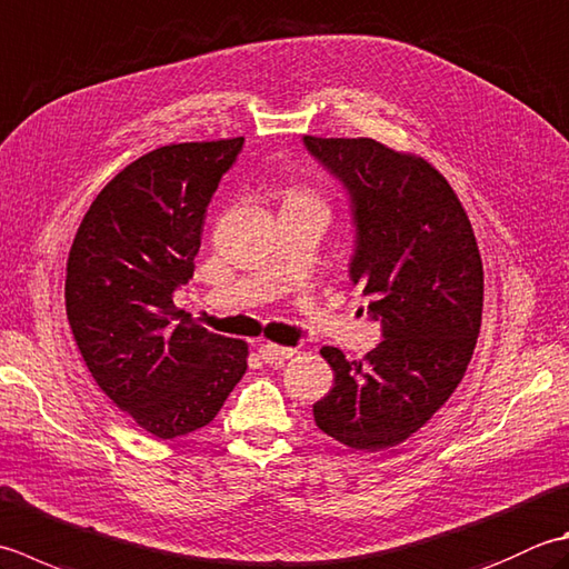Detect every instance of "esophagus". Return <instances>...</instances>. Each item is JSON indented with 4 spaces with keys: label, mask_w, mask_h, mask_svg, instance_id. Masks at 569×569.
I'll use <instances>...</instances> for the list:
<instances>
[{
    "label": "esophagus",
    "mask_w": 569,
    "mask_h": 569,
    "mask_svg": "<svg viewBox=\"0 0 569 569\" xmlns=\"http://www.w3.org/2000/svg\"><path fill=\"white\" fill-rule=\"evenodd\" d=\"M293 355H296L293 348H281V345H271V342H266V345H261V348H259V358L263 362H269V365L283 362L288 358H293Z\"/></svg>",
    "instance_id": "34e87169"
}]
</instances>
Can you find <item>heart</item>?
Listing matches in <instances>:
<instances>
[{
    "instance_id": "b5f03b06",
    "label": "heart",
    "mask_w": 569,
    "mask_h": 569,
    "mask_svg": "<svg viewBox=\"0 0 569 569\" xmlns=\"http://www.w3.org/2000/svg\"><path fill=\"white\" fill-rule=\"evenodd\" d=\"M286 202H310V204H320V199L310 192L308 187H291L288 189V194H286ZM322 207V204H320Z\"/></svg>"
}]
</instances>
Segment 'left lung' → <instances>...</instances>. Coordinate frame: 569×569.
I'll use <instances>...</instances> for the list:
<instances>
[{
    "instance_id": "obj_1",
    "label": "left lung",
    "mask_w": 569,
    "mask_h": 569,
    "mask_svg": "<svg viewBox=\"0 0 569 569\" xmlns=\"http://www.w3.org/2000/svg\"><path fill=\"white\" fill-rule=\"evenodd\" d=\"M303 142L352 199L350 281L372 298L385 338L362 360L320 350L336 385L313 417L345 447L382 451L425 427L463 380L481 330V253L459 197L425 158L372 138Z\"/></svg>"
}]
</instances>
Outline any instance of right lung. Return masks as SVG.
<instances>
[{
	"instance_id": "right-lung-1",
	"label": "right lung",
	"mask_w": 569,
	"mask_h": 569,
	"mask_svg": "<svg viewBox=\"0 0 569 569\" xmlns=\"http://www.w3.org/2000/svg\"><path fill=\"white\" fill-rule=\"evenodd\" d=\"M243 138L142 154L88 207L66 263V316L110 402L158 439L207 427L247 372L249 345L177 310L204 214Z\"/></svg>"
}]
</instances>
